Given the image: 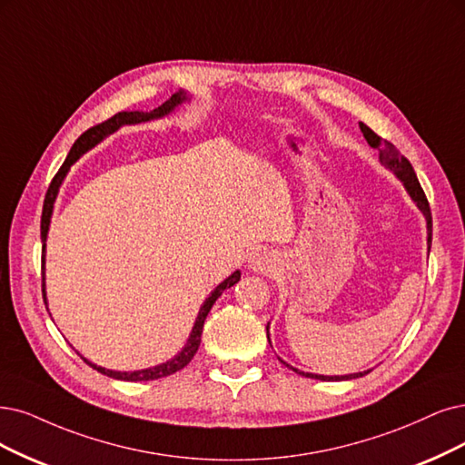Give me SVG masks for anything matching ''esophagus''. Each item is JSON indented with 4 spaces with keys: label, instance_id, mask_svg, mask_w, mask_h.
Masks as SVG:
<instances>
[{
    "label": "esophagus",
    "instance_id": "1",
    "mask_svg": "<svg viewBox=\"0 0 465 465\" xmlns=\"http://www.w3.org/2000/svg\"><path fill=\"white\" fill-rule=\"evenodd\" d=\"M251 266H252L254 270H259V272L266 270V268H268V256H266V254H256V256H252Z\"/></svg>",
    "mask_w": 465,
    "mask_h": 465
}]
</instances>
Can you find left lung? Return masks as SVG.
Returning a JSON list of instances; mask_svg holds the SVG:
<instances>
[{"label": "left lung", "instance_id": "8db88e82", "mask_svg": "<svg viewBox=\"0 0 465 465\" xmlns=\"http://www.w3.org/2000/svg\"><path fill=\"white\" fill-rule=\"evenodd\" d=\"M360 130H362V134H364V137H366V142H368L373 149L380 151V161H381L385 166H389V168L394 172V174H397V176L402 180L404 187L408 189L410 197L414 199V203L420 206V211L423 213V216H425V220H427V233H429L427 242L431 243V233H433V218H431V209H429V201H427V197H425V193H423V189H421V185H420V182H418V176H416L414 168H411L410 161L404 157V154H401V153H399V149L394 147L391 142L383 140L381 135H377V134H375L371 128H368L366 124L360 123ZM266 331H268V325H266ZM268 341H270V337H268ZM282 362H283V360H282ZM283 364H285V362H283ZM285 366H287V368H291L289 364H285ZM291 370L297 371V373H301V375L312 377V380H322V381L356 380V377H362V375H366V373H368V371H360V373H351V375H316V373H304V371H299L297 368H291Z\"/></svg>", "mask_w": 465, "mask_h": 465}]
</instances>
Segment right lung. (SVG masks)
I'll use <instances>...</instances> for the list:
<instances>
[{
  "label": "right lung",
  "instance_id": "right-lung-1",
  "mask_svg": "<svg viewBox=\"0 0 465 465\" xmlns=\"http://www.w3.org/2000/svg\"><path fill=\"white\" fill-rule=\"evenodd\" d=\"M185 99V95L180 92V94H174L168 101H164L161 107L153 109L151 113H143V111H124V113H116L114 116H111L109 120H105V123L101 124H95L94 128L85 130L78 140L74 142L71 153H68V157L64 159L63 166L59 168L57 174L54 176V180H51L49 187H47V193H45V199H44V211H42V270H44V256H45V239H47V230H49V220H51V211H54V203H55V197H57V192H59V185L63 182V178L66 176L68 168H71V164H74L78 161V157L82 153L88 151L90 147H94L95 143H99L103 137L113 134L114 130H118L120 126L124 124H137V123H147V120L151 118H161L164 114H168L172 109H174L176 105H180V103ZM239 278H242V273L233 272L232 276L228 280H223L213 293L209 295V299H206L201 306V311L197 314V320H195V325L192 330V335H189L187 339V345L183 347V351L174 356L172 360H168V362L161 364V366H154V368H149V370H140V371H113V370H105V368H99L92 362H88V360L84 358L85 364H90L94 370L101 371L103 375H109L113 377V380H123V381H153V380H161V377H166V375H172L180 371L182 368H185L189 362H192V358L195 356L199 345H201V333H203V325H204V320H206V314L211 312L213 304L216 302V299L226 291L228 287L235 285L239 282ZM42 293H44V302H45V283H44V273H42Z\"/></svg>",
  "mask_w": 465,
  "mask_h": 465
}]
</instances>
